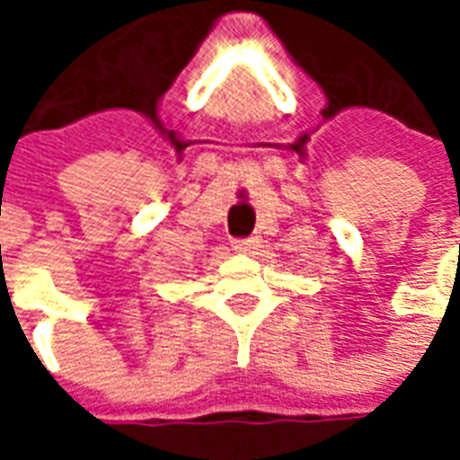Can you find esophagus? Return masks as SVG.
<instances>
[{
  "label": "esophagus",
  "mask_w": 460,
  "mask_h": 460,
  "mask_svg": "<svg viewBox=\"0 0 460 460\" xmlns=\"http://www.w3.org/2000/svg\"><path fill=\"white\" fill-rule=\"evenodd\" d=\"M260 243H262V241H260L258 236H251V238H238V241H234V248H236L238 252H248V255H251V252L258 251Z\"/></svg>",
  "instance_id": "1"
}]
</instances>
